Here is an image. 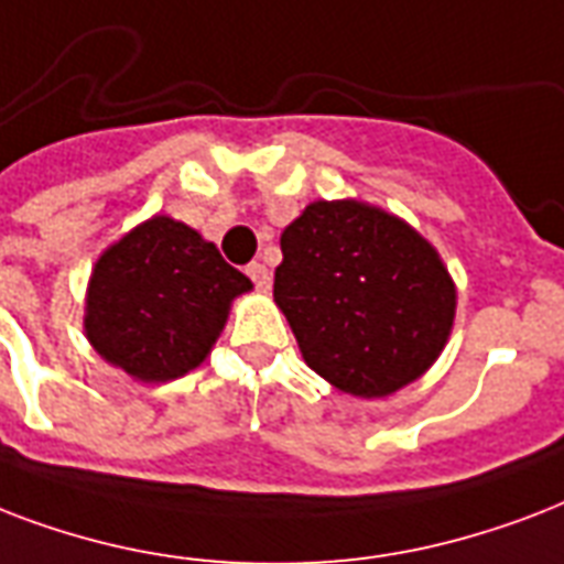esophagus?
I'll return each instance as SVG.
<instances>
[{
    "label": "esophagus",
    "instance_id": "obj_1",
    "mask_svg": "<svg viewBox=\"0 0 564 564\" xmlns=\"http://www.w3.org/2000/svg\"><path fill=\"white\" fill-rule=\"evenodd\" d=\"M247 276L256 282V288H259V291H268L270 288V270L264 268V264H259V261H252L250 268H247Z\"/></svg>",
    "mask_w": 564,
    "mask_h": 564
}]
</instances>
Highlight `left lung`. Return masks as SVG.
I'll return each mask as SVG.
<instances>
[{"instance_id": "left-lung-1", "label": "left lung", "mask_w": 564, "mask_h": 564, "mask_svg": "<svg viewBox=\"0 0 564 564\" xmlns=\"http://www.w3.org/2000/svg\"><path fill=\"white\" fill-rule=\"evenodd\" d=\"M273 300L305 365L352 397H388L432 368L456 285L409 223L359 199H317L282 232Z\"/></svg>"}]
</instances>
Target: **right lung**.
<instances>
[{
	"mask_svg": "<svg viewBox=\"0 0 564 564\" xmlns=\"http://www.w3.org/2000/svg\"><path fill=\"white\" fill-rule=\"evenodd\" d=\"M250 288L196 229L155 214L96 259L85 335L129 377L170 382L203 365L232 300Z\"/></svg>",
	"mask_w": 564,
	"mask_h": 564,
	"instance_id": "1",
	"label": "right lung"
}]
</instances>
